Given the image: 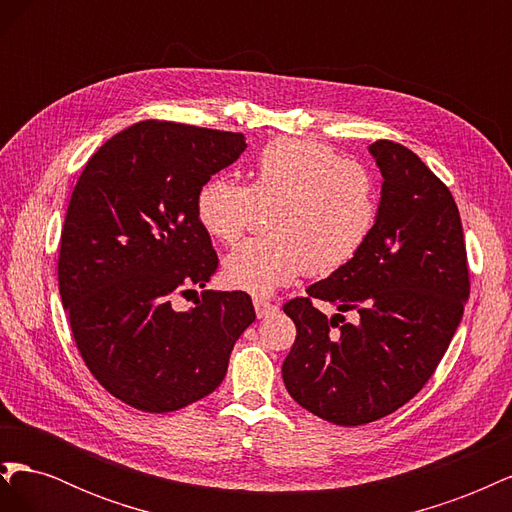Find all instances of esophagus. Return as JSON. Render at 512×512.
Instances as JSON below:
<instances>
[{
  "mask_svg": "<svg viewBox=\"0 0 512 512\" xmlns=\"http://www.w3.org/2000/svg\"><path fill=\"white\" fill-rule=\"evenodd\" d=\"M254 309H256V316L258 318H267L269 314L275 312L277 305H273V303H269L265 299H254Z\"/></svg>",
  "mask_w": 512,
  "mask_h": 512,
  "instance_id": "esophagus-1",
  "label": "esophagus"
}]
</instances>
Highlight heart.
Returning <instances> with one entry per match:
<instances>
[{
	"label": "heart",
	"mask_w": 512,
	"mask_h": 512,
	"mask_svg": "<svg viewBox=\"0 0 512 512\" xmlns=\"http://www.w3.org/2000/svg\"><path fill=\"white\" fill-rule=\"evenodd\" d=\"M267 209L269 235L232 250L226 286L265 297L303 271L331 275L361 252L376 222V185L369 170L314 141L280 138L260 151L250 183L209 177L196 194V218L209 237L232 245Z\"/></svg>",
	"instance_id": "b5f03b06"
}]
</instances>
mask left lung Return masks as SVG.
<instances>
[{
  "instance_id": "8db88e82",
  "label": "left lung",
  "mask_w": 512,
  "mask_h": 512,
  "mask_svg": "<svg viewBox=\"0 0 512 512\" xmlns=\"http://www.w3.org/2000/svg\"><path fill=\"white\" fill-rule=\"evenodd\" d=\"M369 153L384 181L365 245L307 297L284 305L297 327L282 365L286 389L305 410L344 427L378 421L423 389L470 294L451 190L404 145L376 141ZM316 298L354 308L360 322L340 328L339 315L329 321L313 307Z\"/></svg>"
}]
</instances>
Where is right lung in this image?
<instances>
[{"mask_svg":"<svg viewBox=\"0 0 512 512\" xmlns=\"http://www.w3.org/2000/svg\"><path fill=\"white\" fill-rule=\"evenodd\" d=\"M241 132L138 121L106 141L74 185L59 247V294L85 365L136 410L175 412L222 384L256 320L250 294L203 290L218 269L196 194L245 151Z\"/></svg>","mask_w":512,"mask_h":512,"instance_id":"add662e5","label":"right lung"}]
</instances>
